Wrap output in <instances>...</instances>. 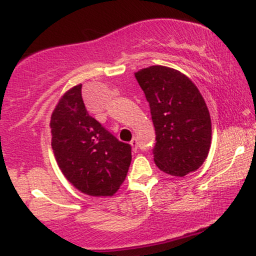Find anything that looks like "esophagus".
<instances>
[{
	"mask_svg": "<svg viewBox=\"0 0 256 256\" xmlns=\"http://www.w3.org/2000/svg\"><path fill=\"white\" fill-rule=\"evenodd\" d=\"M130 144H131V146H132V150L137 152V149H138V142H137L136 138H132V140L130 142Z\"/></svg>",
	"mask_w": 256,
	"mask_h": 256,
	"instance_id": "obj_1",
	"label": "esophagus"
}]
</instances>
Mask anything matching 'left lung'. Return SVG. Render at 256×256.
Segmentation results:
<instances>
[{
	"mask_svg": "<svg viewBox=\"0 0 256 256\" xmlns=\"http://www.w3.org/2000/svg\"><path fill=\"white\" fill-rule=\"evenodd\" d=\"M134 77L150 107L155 165L174 177L195 172L212 142L210 110L198 86L184 73L160 64L140 70Z\"/></svg>",
	"mask_w": 256,
	"mask_h": 256,
	"instance_id": "1",
	"label": "left lung"
}]
</instances>
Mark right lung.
I'll list each match as a JSON object with an SVG mask.
<instances>
[{"mask_svg":"<svg viewBox=\"0 0 256 256\" xmlns=\"http://www.w3.org/2000/svg\"><path fill=\"white\" fill-rule=\"evenodd\" d=\"M50 130L58 168L76 189L94 198L118 192L130 167L131 146L89 116L82 98V84L58 100L52 113Z\"/></svg>","mask_w":256,"mask_h":256,"instance_id":"right-lung-1","label":"right lung"}]
</instances>
